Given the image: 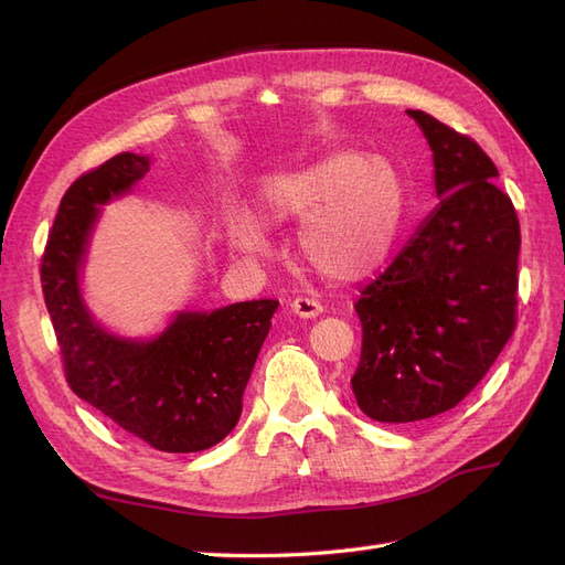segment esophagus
Returning <instances> with one entry per match:
<instances>
[{"instance_id":"esophagus-1","label":"esophagus","mask_w":565,"mask_h":565,"mask_svg":"<svg viewBox=\"0 0 565 565\" xmlns=\"http://www.w3.org/2000/svg\"><path fill=\"white\" fill-rule=\"evenodd\" d=\"M289 311H292L299 318H303V320H313V318H318L322 313V306L316 299L299 297V299H295L292 303H289Z\"/></svg>"}]
</instances>
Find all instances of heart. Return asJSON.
Returning a JSON list of instances; mask_svg holds the SVG:
<instances>
[{"mask_svg": "<svg viewBox=\"0 0 565 565\" xmlns=\"http://www.w3.org/2000/svg\"><path fill=\"white\" fill-rule=\"evenodd\" d=\"M259 214L268 224H297L301 259L337 282L363 280L396 252L407 226L409 195L401 169L386 158L339 150L292 172L262 181ZM226 243L247 266L266 259L270 245L259 221L228 212Z\"/></svg>", "mask_w": 565, "mask_h": 565, "instance_id": "heart-1", "label": "heart"}]
</instances>
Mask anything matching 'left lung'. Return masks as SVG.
I'll list each match as a JSON object with an SVG mask.
<instances>
[{
  "label": "left lung",
  "instance_id": "8db88e82",
  "mask_svg": "<svg viewBox=\"0 0 565 565\" xmlns=\"http://www.w3.org/2000/svg\"><path fill=\"white\" fill-rule=\"evenodd\" d=\"M434 158L438 204L363 289L358 407L386 424L448 413L483 380L516 324L521 228L500 172L469 136L407 110Z\"/></svg>",
  "mask_w": 565,
  "mask_h": 565
}]
</instances>
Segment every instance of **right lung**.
<instances>
[{
  "instance_id": "right-lung-1",
  "label": "right lung",
  "mask_w": 565,
  "mask_h": 565,
  "mask_svg": "<svg viewBox=\"0 0 565 565\" xmlns=\"http://www.w3.org/2000/svg\"><path fill=\"white\" fill-rule=\"evenodd\" d=\"M150 162L119 152L67 188L42 259V289L77 396L156 450L200 452L241 419L278 301L177 311L152 337L117 334L96 320L82 289L94 228L104 204L127 195Z\"/></svg>"
}]
</instances>
